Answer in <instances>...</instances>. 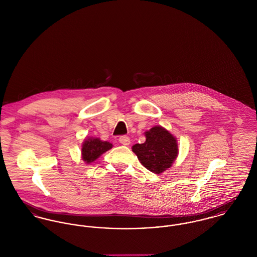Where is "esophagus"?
Segmentation results:
<instances>
[{"instance_id": "1", "label": "esophagus", "mask_w": 257, "mask_h": 257, "mask_svg": "<svg viewBox=\"0 0 257 257\" xmlns=\"http://www.w3.org/2000/svg\"><path fill=\"white\" fill-rule=\"evenodd\" d=\"M119 142H120V144H122V145L127 146V145L131 144V139H130V137H126V136H122V137H120L119 138Z\"/></svg>"}]
</instances>
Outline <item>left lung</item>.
<instances>
[{"mask_svg":"<svg viewBox=\"0 0 257 257\" xmlns=\"http://www.w3.org/2000/svg\"><path fill=\"white\" fill-rule=\"evenodd\" d=\"M145 137L144 143L133 146L140 163L157 174L170 169L178 155L176 138L161 125L145 132Z\"/></svg>","mask_w":257,"mask_h":257,"instance_id":"1","label":"left lung"}]
</instances>
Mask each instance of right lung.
<instances>
[{
	"instance_id": "1",
	"label": "right lung",
	"mask_w": 257,
	"mask_h": 257,
	"mask_svg": "<svg viewBox=\"0 0 257 257\" xmlns=\"http://www.w3.org/2000/svg\"><path fill=\"white\" fill-rule=\"evenodd\" d=\"M112 147L113 145L108 141H102L99 138H88L82 145V159L86 164H90Z\"/></svg>"
}]
</instances>
